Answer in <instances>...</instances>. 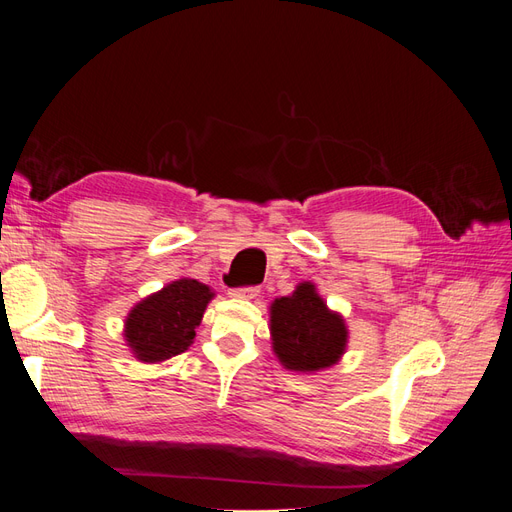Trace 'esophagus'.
I'll use <instances>...</instances> for the list:
<instances>
[{
  "label": "esophagus",
  "mask_w": 512,
  "mask_h": 512,
  "mask_svg": "<svg viewBox=\"0 0 512 512\" xmlns=\"http://www.w3.org/2000/svg\"><path fill=\"white\" fill-rule=\"evenodd\" d=\"M258 286H250V288H232V290H228V294L230 297H235V299H254V297H258Z\"/></svg>",
  "instance_id": "esophagus-1"
}]
</instances>
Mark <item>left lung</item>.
Segmentation results:
<instances>
[{
  "label": "left lung",
  "instance_id": "1",
  "mask_svg": "<svg viewBox=\"0 0 512 512\" xmlns=\"http://www.w3.org/2000/svg\"><path fill=\"white\" fill-rule=\"evenodd\" d=\"M269 331L275 359L288 371L316 374L342 361L348 324L327 305L314 282H301L288 297L269 305Z\"/></svg>",
  "mask_w": 512,
  "mask_h": 512
}]
</instances>
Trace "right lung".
<instances>
[{
  "label": "right lung",
  "mask_w": 512,
  "mask_h": 512,
  "mask_svg": "<svg viewBox=\"0 0 512 512\" xmlns=\"http://www.w3.org/2000/svg\"><path fill=\"white\" fill-rule=\"evenodd\" d=\"M213 297L207 284L179 277L138 301L123 322V339L134 359L162 363L188 350Z\"/></svg>",
  "instance_id": "right-lung-1"
}]
</instances>
